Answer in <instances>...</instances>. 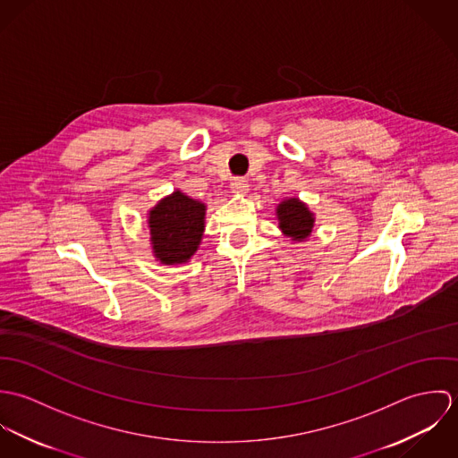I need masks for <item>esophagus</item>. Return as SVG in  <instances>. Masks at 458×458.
Here are the masks:
<instances>
[{
  "instance_id": "34e87169",
  "label": "esophagus",
  "mask_w": 458,
  "mask_h": 458,
  "mask_svg": "<svg viewBox=\"0 0 458 458\" xmlns=\"http://www.w3.org/2000/svg\"><path fill=\"white\" fill-rule=\"evenodd\" d=\"M231 192L236 196H245L249 192V183L243 178H234L231 182Z\"/></svg>"
}]
</instances>
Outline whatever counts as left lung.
I'll return each mask as SVG.
<instances>
[{"mask_svg":"<svg viewBox=\"0 0 458 458\" xmlns=\"http://www.w3.org/2000/svg\"><path fill=\"white\" fill-rule=\"evenodd\" d=\"M278 229L293 243L307 242L316 225V215L300 197H285L275 209Z\"/></svg>","mask_w":458,"mask_h":458,"instance_id":"obj_1","label":"left lung"}]
</instances>
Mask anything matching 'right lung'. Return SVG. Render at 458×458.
<instances>
[{
  "label": "right lung",
  "mask_w": 458,
  "mask_h": 458,
  "mask_svg": "<svg viewBox=\"0 0 458 458\" xmlns=\"http://www.w3.org/2000/svg\"><path fill=\"white\" fill-rule=\"evenodd\" d=\"M206 204L180 189L162 197L148 211L149 245L155 261L185 264L196 254L206 225Z\"/></svg>",
  "instance_id": "obj_1"
}]
</instances>
